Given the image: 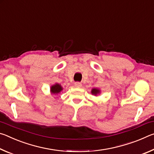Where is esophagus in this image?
<instances>
[{"label": "esophagus", "mask_w": 154, "mask_h": 154, "mask_svg": "<svg viewBox=\"0 0 154 154\" xmlns=\"http://www.w3.org/2000/svg\"><path fill=\"white\" fill-rule=\"evenodd\" d=\"M82 84L81 83H79V82H75V86L77 87V88L82 87Z\"/></svg>", "instance_id": "esophagus-1"}]
</instances>
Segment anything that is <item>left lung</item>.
I'll list each match as a JSON object with an SVG mask.
<instances>
[{"instance_id":"1","label":"left lung","mask_w":154,"mask_h":154,"mask_svg":"<svg viewBox=\"0 0 154 154\" xmlns=\"http://www.w3.org/2000/svg\"><path fill=\"white\" fill-rule=\"evenodd\" d=\"M100 90L98 89V88H92V90H91V93H92V95H94L96 96H97L98 94H100Z\"/></svg>"}]
</instances>
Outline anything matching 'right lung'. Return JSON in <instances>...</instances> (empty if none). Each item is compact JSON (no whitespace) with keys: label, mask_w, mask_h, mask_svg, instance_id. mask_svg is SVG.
<instances>
[{"label":"right lung","mask_w":154,"mask_h":154,"mask_svg":"<svg viewBox=\"0 0 154 154\" xmlns=\"http://www.w3.org/2000/svg\"><path fill=\"white\" fill-rule=\"evenodd\" d=\"M63 90V88L59 83H55L52 85L50 88V92L51 95H57L59 93H60Z\"/></svg>","instance_id":"obj_1"}]
</instances>
